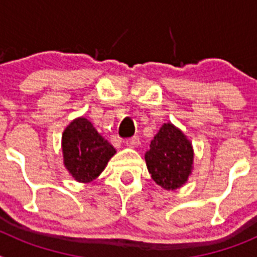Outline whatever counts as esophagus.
<instances>
[{
	"label": "esophagus",
	"instance_id": "obj_1",
	"mask_svg": "<svg viewBox=\"0 0 257 257\" xmlns=\"http://www.w3.org/2000/svg\"><path fill=\"white\" fill-rule=\"evenodd\" d=\"M124 143H126V145L128 148H138L140 145L139 138H136V136L135 138H131V139H127Z\"/></svg>",
	"mask_w": 257,
	"mask_h": 257
}]
</instances>
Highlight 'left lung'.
<instances>
[{"mask_svg": "<svg viewBox=\"0 0 257 257\" xmlns=\"http://www.w3.org/2000/svg\"><path fill=\"white\" fill-rule=\"evenodd\" d=\"M194 151L187 135L165 123L151 142L145 162L152 179L165 190H175L187 183L193 171Z\"/></svg>", "mask_w": 257, "mask_h": 257, "instance_id": "1", "label": "left lung"}]
</instances>
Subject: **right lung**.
<instances>
[{
  "mask_svg": "<svg viewBox=\"0 0 257 257\" xmlns=\"http://www.w3.org/2000/svg\"><path fill=\"white\" fill-rule=\"evenodd\" d=\"M63 162L70 176L78 183H91L99 176L115 154L92 123L78 117L65 127L61 136Z\"/></svg>",
  "mask_w": 257,
  "mask_h": 257,
  "instance_id": "1",
  "label": "right lung"
}]
</instances>
